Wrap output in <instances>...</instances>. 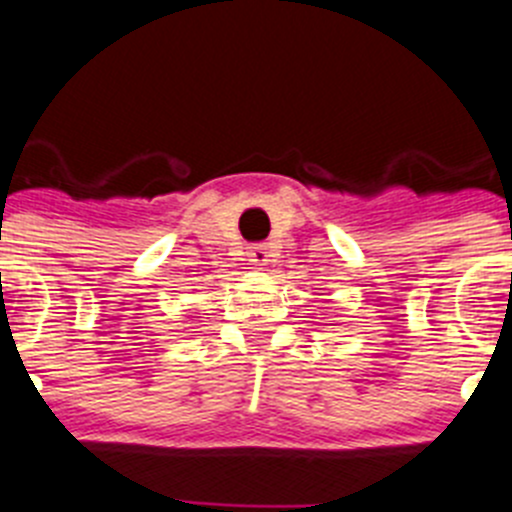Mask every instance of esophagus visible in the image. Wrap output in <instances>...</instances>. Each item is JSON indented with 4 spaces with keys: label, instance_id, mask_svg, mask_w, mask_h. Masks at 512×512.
Listing matches in <instances>:
<instances>
[{
    "label": "esophagus",
    "instance_id": "34e87169",
    "mask_svg": "<svg viewBox=\"0 0 512 512\" xmlns=\"http://www.w3.org/2000/svg\"><path fill=\"white\" fill-rule=\"evenodd\" d=\"M248 256H251V261H253V264H256V266H264L266 261H269V259H266V256H269V251H266L264 243H256V246H251V251H248Z\"/></svg>",
    "mask_w": 512,
    "mask_h": 512
}]
</instances>
